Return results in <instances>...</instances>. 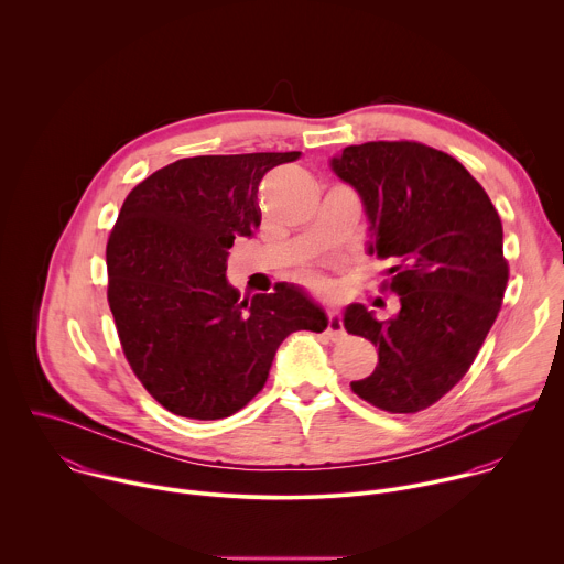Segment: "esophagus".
Segmentation results:
<instances>
[{
  "label": "esophagus",
  "instance_id": "1",
  "mask_svg": "<svg viewBox=\"0 0 564 564\" xmlns=\"http://www.w3.org/2000/svg\"><path fill=\"white\" fill-rule=\"evenodd\" d=\"M328 335H330V339H341L344 335H346V330H344V321H341V316H339V312H328V330H326Z\"/></svg>",
  "mask_w": 564,
  "mask_h": 564
}]
</instances>
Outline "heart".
Here are the masks:
<instances>
[{
	"instance_id": "b5f03b06",
	"label": "heart",
	"mask_w": 564,
	"mask_h": 564,
	"mask_svg": "<svg viewBox=\"0 0 564 564\" xmlns=\"http://www.w3.org/2000/svg\"><path fill=\"white\" fill-rule=\"evenodd\" d=\"M305 279L312 281V283H316V285H324V279H321L318 274H305Z\"/></svg>"
}]
</instances>
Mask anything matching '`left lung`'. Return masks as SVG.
Masks as SVG:
<instances>
[{
	"instance_id": "1",
	"label": "left lung",
	"mask_w": 564,
	"mask_h": 564,
	"mask_svg": "<svg viewBox=\"0 0 564 564\" xmlns=\"http://www.w3.org/2000/svg\"><path fill=\"white\" fill-rule=\"evenodd\" d=\"M333 170L366 205L370 254L394 261L383 290L401 305L390 321L348 307V335L379 352L350 388L386 413L424 411L468 372L496 324L509 281L502 220L462 163L415 140L350 144Z\"/></svg>"
}]
</instances>
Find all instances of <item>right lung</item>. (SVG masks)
<instances>
[{
    "mask_svg": "<svg viewBox=\"0 0 564 564\" xmlns=\"http://www.w3.org/2000/svg\"><path fill=\"white\" fill-rule=\"evenodd\" d=\"M299 158H183L122 203L107 240V299L133 375L174 415H234L265 386L290 333L328 326L324 310L292 285L238 301L225 279L234 238L261 225L263 176Z\"/></svg>",
    "mask_w": 564,
    "mask_h": 564,
    "instance_id": "obj_1",
    "label": "right lung"
}]
</instances>
